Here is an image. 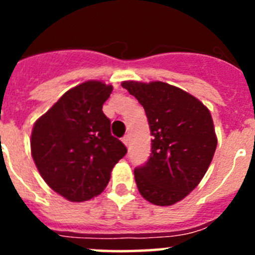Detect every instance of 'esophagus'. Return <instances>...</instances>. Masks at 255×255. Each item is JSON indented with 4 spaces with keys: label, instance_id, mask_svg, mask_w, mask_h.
I'll use <instances>...</instances> for the list:
<instances>
[{
    "label": "esophagus",
    "instance_id": "1",
    "mask_svg": "<svg viewBox=\"0 0 255 255\" xmlns=\"http://www.w3.org/2000/svg\"><path fill=\"white\" fill-rule=\"evenodd\" d=\"M123 143L125 144L126 147L129 145V135H125V136H124V138H123Z\"/></svg>",
    "mask_w": 255,
    "mask_h": 255
}]
</instances>
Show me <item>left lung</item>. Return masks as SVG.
Returning a JSON list of instances; mask_svg holds the SVG:
<instances>
[{
    "mask_svg": "<svg viewBox=\"0 0 255 255\" xmlns=\"http://www.w3.org/2000/svg\"><path fill=\"white\" fill-rule=\"evenodd\" d=\"M145 110L152 139L148 162L134 170L145 200L172 206L194 190L217 147L208 108L194 96L163 82H123Z\"/></svg>",
    "mask_w": 255,
    "mask_h": 255,
    "instance_id": "left-lung-1",
    "label": "left lung"
}]
</instances>
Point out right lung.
Segmentation results:
<instances>
[{"label":"right lung","mask_w":255,"mask_h":255,"mask_svg":"<svg viewBox=\"0 0 255 255\" xmlns=\"http://www.w3.org/2000/svg\"><path fill=\"white\" fill-rule=\"evenodd\" d=\"M112 89L100 80L76 85L33 126L31 157L40 176L70 202L100 195L128 152L111 135V121L102 111Z\"/></svg>","instance_id":"obj_1"}]
</instances>
